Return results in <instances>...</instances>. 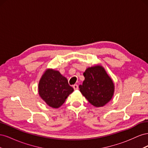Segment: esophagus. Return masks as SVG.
I'll return each instance as SVG.
<instances>
[{"label":"esophagus","mask_w":148,"mask_h":148,"mask_svg":"<svg viewBox=\"0 0 148 148\" xmlns=\"http://www.w3.org/2000/svg\"><path fill=\"white\" fill-rule=\"evenodd\" d=\"M73 89H75V90H77V89H78V86L77 84H74L73 86Z\"/></svg>","instance_id":"1"}]
</instances>
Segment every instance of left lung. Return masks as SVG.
<instances>
[{
    "mask_svg": "<svg viewBox=\"0 0 148 148\" xmlns=\"http://www.w3.org/2000/svg\"><path fill=\"white\" fill-rule=\"evenodd\" d=\"M84 80L79 91L89 102L96 107L104 106L112 98L115 86L113 80L101 65L88 67L83 73Z\"/></svg>",
    "mask_w": 148,
    "mask_h": 148,
    "instance_id": "left-lung-1",
    "label": "left lung"
}]
</instances>
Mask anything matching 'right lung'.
Instances as JSON below:
<instances>
[{"label":"right lung","instance_id":"add662e5","mask_svg":"<svg viewBox=\"0 0 148 148\" xmlns=\"http://www.w3.org/2000/svg\"><path fill=\"white\" fill-rule=\"evenodd\" d=\"M73 91L67 79L52 69L45 70L38 84L39 96L49 106L55 109L59 108Z\"/></svg>","mask_w":148,"mask_h":148}]
</instances>
